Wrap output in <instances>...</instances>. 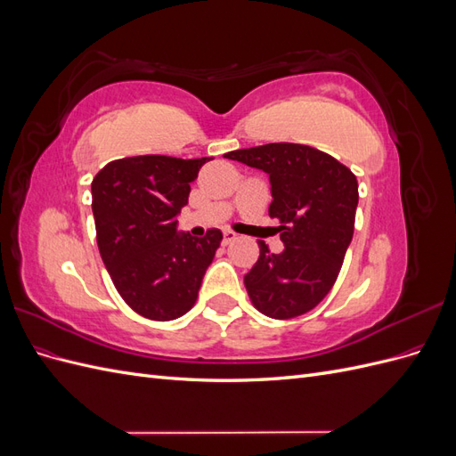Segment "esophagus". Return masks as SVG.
Returning <instances> with one entry per match:
<instances>
[{
  "label": "esophagus",
  "instance_id": "esophagus-1",
  "mask_svg": "<svg viewBox=\"0 0 456 456\" xmlns=\"http://www.w3.org/2000/svg\"><path fill=\"white\" fill-rule=\"evenodd\" d=\"M238 236L233 232H230V230H224L223 232V245H228V243H232L233 240H236Z\"/></svg>",
  "mask_w": 456,
  "mask_h": 456
}]
</instances>
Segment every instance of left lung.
<instances>
[{"label": "left lung", "instance_id": "obj_1", "mask_svg": "<svg viewBox=\"0 0 456 456\" xmlns=\"http://www.w3.org/2000/svg\"><path fill=\"white\" fill-rule=\"evenodd\" d=\"M224 158L268 175V215L281 223L283 251L270 253L258 241L260 256L243 278L251 302L273 320L310 312L337 281L354 236L355 175L325 151L293 142L233 150Z\"/></svg>", "mask_w": 456, "mask_h": 456}]
</instances>
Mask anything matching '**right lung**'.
Listing matches in <instances>:
<instances>
[{"label": "right lung", "instance_id": "1", "mask_svg": "<svg viewBox=\"0 0 456 456\" xmlns=\"http://www.w3.org/2000/svg\"><path fill=\"white\" fill-rule=\"evenodd\" d=\"M211 158L134 156L110 161L91 184L96 243L118 293L148 320L184 315L223 233L176 232L190 183Z\"/></svg>", "mask_w": 456, "mask_h": 456}]
</instances>
